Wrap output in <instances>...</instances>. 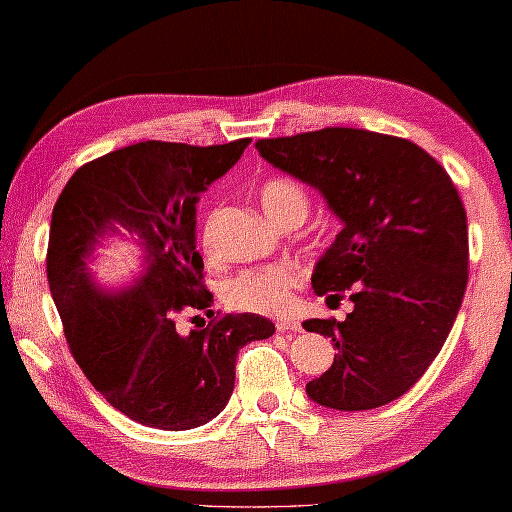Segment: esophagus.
<instances>
[{"instance_id":"34e87169","label":"esophagus","mask_w":512,"mask_h":512,"mask_svg":"<svg viewBox=\"0 0 512 512\" xmlns=\"http://www.w3.org/2000/svg\"><path fill=\"white\" fill-rule=\"evenodd\" d=\"M277 331L279 333L300 331V321H296V319H277Z\"/></svg>"}]
</instances>
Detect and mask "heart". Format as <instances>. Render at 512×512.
Listing matches in <instances>:
<instances>
[{
  "label": "heart",
  "instance_id": "heart-1",
  "mask_svg": "<svg viewBox=\"0 0 512 512\" xmlns=\"http://www.w3.org/2000/svg\"><path fill=\"white\" fill-rule=\"evenodd\" d=\"M261 205L272 221H305L307 195L300 184L286 177H272L261 186ZM300 270L291 263H277L268 268L247 270L226 286V300L235 310L256 314H284L291 307V291L300 284Z\"/></svg>",
  "mask_w": 512,
  "mask_h": 512
}]
</instances>
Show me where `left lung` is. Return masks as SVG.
Wrapping results in <instances>:
<instances>
[{"instance_id":"left-lung-1","label":"left lung","mask_w":512,"mask_h":512,"mask_svg":"<svg viewBox=\"0 0 512 512\" xmlns=\"http://www.w3.org/2000/svg\"><path fill=\"white\" fill-rule=\"evenodd\" d=\"M272 167L319 191L342 223L314 265L317 296H349L345 321L307 319L333 340V366L307 396L373 410L403 396L436 359L464 300L468 226L457 188L408 139L356 128L258 139Z\"/></svg>"}]
</instances>
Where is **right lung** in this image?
Here are the masks:
<instances>
[{"mask_svg": "<svg viewBox=\"0 0 512 512\" xmlns=\"http://www.w3.org/2000/svg\"><path fill=\"white\" fill-rule=\"evenodd\" d=\"M249 142L125 146L76 170L53 207L46 275L69 349L111 408L151 429L214 419L233 394L237 352L275 333L251 312L177 331L179 312L214 303L202 286L195 205ZM111 239L140 251L136 275L116 285L92 270Z\"/></svg>", "mask_w": 512, "mask_h": 512, "instance_id": "right-lung-1", "label": "right lung"}]
</instances>
